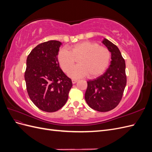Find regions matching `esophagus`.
<instances>
[{"mask_svg": "<svg viewBox=\"0 0 152 152\" xmlns=\"http://www.w3.org/2000/svg\"><path fill=\"white\" fill-rule=\"evenodd\" d=\"M72 83H73V84H75L76 82H77L78 80H76V79H72Z\"/></svg>", "mask_w": 152, "mask_h": 152, "instance_id": "34e87169", "label": "esophagus"}]
</instances>
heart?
Instances as JSON below:
<instances>
[{"label": "heart", "instance_id": "obj_1", "mask_svg": "<svg viewBox=\"0 0 152 152\" xmlns=\"http://www.w3.org/2000/svg\"><path fill=\"white\" fill-rule=\"evenodd\" d=\"M79 58L78 65L73 68L75 58ZM58 59L63 71L68 73L73 79H79L88 75L95 78L107 70L111 59L108 49L95 42L84 41L75 44L69 50L62 49L58 54Z\"/></svg>", "mask_w": 152, "mask_h": 152}]
</instances>
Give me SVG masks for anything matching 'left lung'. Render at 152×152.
Masks as SVG:
<instances>
[{"instance_id": "8db88e82", "label": "left lung", "mask_w": 152, "mask_h": 152, "mask_svg": "<svg viewBox=\"0 0 152 152\" xmlns=\"http://www.w3.org/2000/svg\"><path fill=\"white\" fill-rule=\"evenodd\" d=\"M102 43L111 53L112 61L102 75L87 81L85 99L91 108L105 112L113 110L120 103L127 78L125 60L120 50L107 39H104Z\"/></svg>"}]
</instances>
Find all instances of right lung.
Wrapping results in <instances>:
<instances>
[{
    "label": "right lung",
    "instance_id": "obj_1",
    "mask_svg": "<svg viewBox=\"0 0 152 152\" xmlns=\"http://www.w3.org/2000/svg\"><path fill=\"white\" fill-rule=\"evenodd\" d=\"M61 42L49 40L39 44L26 59V90L31 102L40 110L54 112L66 103L72 80L59 67L58 54Z\"/></svg>",
    "mask_w": 152,
    "mask_h": 152
}]
</instances>
